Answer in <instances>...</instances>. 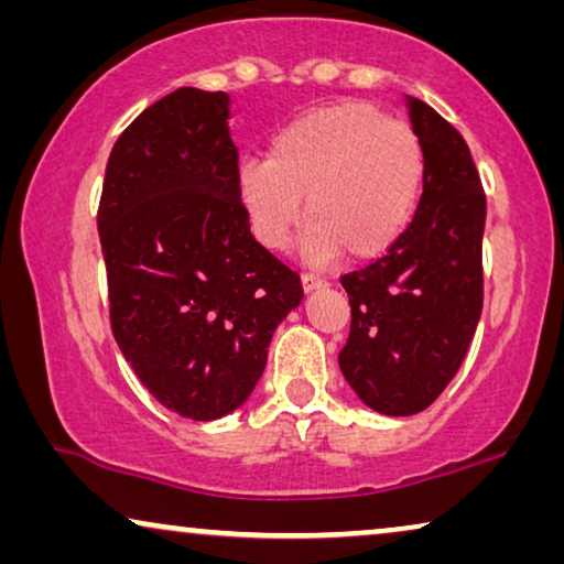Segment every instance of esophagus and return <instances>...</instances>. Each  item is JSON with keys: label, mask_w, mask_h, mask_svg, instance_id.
<instances>
[{"label": "esophagus", "mask_w": 564, "mask_h": 564, "mask_svg": "<svg viewBox=\"0 0 564 564\" xmlns=\"http://www.w3.org/2000/svg\"><path fill=\"white\" fill-rule=\"evenodd\" d=\"M326 280H323V276H318V274H303V290L305 292H313V290H321V288H326Z\"/></svg>", "instance_id": "1"}]
</instances>
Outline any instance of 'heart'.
<instances>
[{"label":"heart","mask_w":564,"mask_h":564,"mask_svg":"<svg viewBox=\"0 0 564 564\" xmlns=\"http://www.w3.org/2000/svg\"><path fill=\"white\" fill-rule=\"evenodd\" d=\"M423 180L426 151L405 120L369 102H338L276 130L267 159L238 169V197L267 249H282L307 215V257L326 261L344 249L367 261L411 228Z\"/></svg>","instance_id":"heart-1"}]
</instances>
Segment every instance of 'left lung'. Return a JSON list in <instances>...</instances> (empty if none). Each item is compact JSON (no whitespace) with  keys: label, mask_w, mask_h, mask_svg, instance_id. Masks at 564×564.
<instances>
[{"label":"left lung","mask_w":564,"mask_h":564,"mask_svg":"<svg viewBox=\"0 0 564 564\" xmlns=\"http://www.w3.org/2000/svg\"><path fill=\"white\" fill-rule=\"evenodd\" d=\"M426 151V180L405 236L341 276L351 305L338 367L365 405L413 415L442 395L482 313L485 192L459 130L408 97Z\"/></svg>","instance_id":"left-lung-1"}]
</instances>
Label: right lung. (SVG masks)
Segmentation results:
<instances>
[{"label":"right lung","mask_w":564,"mask_h":564,"mask_svg":"<svg viewBox=\"0 0 564 564\" xmlns=\"http://www.w3.org/2000/svg\"><path fill=\"white\" fill-rule=\"evenodd\" d=\"M226 91L182 87L138 115L107 161L99 241L112 334L169 411L215 421L243 405L300 276L251 236Z\"/></svg>","instance_id":"obj_1"}]
</instances>
